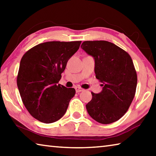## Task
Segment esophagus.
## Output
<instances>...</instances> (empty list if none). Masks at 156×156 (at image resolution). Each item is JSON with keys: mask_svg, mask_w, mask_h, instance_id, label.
Wrapping results in <instances>:
<instances>
[{"mask_svg": "<svg viewBox=\"0 0 156 156\" xmlns=\"http://www.w3.org/2000/svg\"><path fill=\"white\" fill-rule=\"evenodd\" d=\"M84 91L83 89H82L81 87H76V91L77 92V93H79V92H81Z\"/></svg>", "mask_w": 156, "mask_h": 156, "instance_id": "obj_1", "label": "esophagus"}]
</instances>
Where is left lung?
<instances>
[{"instance_id":"obj_1","label":"left lung","mask_w":156,"mask_h":156,"mask_svg":"<svg viewBox=\"0 0 156 156\" xmlns=\"http://www.w3.org/2000/svg\"><path fill=\"white\" fill-rule=\"evenodd\" d=\"M81 48L95 60L96 78L102 90L91 92L86 105L89 115L98 122L111 124L127 112L136 94L137 73L131 56L115 44L105 41H84Z\"/></svg>"}]
</instances>
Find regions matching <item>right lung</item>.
<instances>
[{
  "instance_id": "right-lung-1",
  "label": "right lung",
  "mask_w": 156,
  "mask_h": 156,
  "mask_svg": "<svg viewBox=\"0 0 156 156\" xmlns=\"http://www.w3.org/2000/svg\"><path fill=\"white\" fill-rule=\"evenodd\" d=\"M81 41H51L30 49L20 60L17 86L29 113L49 124L66 113L76 90L58 84L69 59L78 51Z\"/></svg>"
}]
</instances>
